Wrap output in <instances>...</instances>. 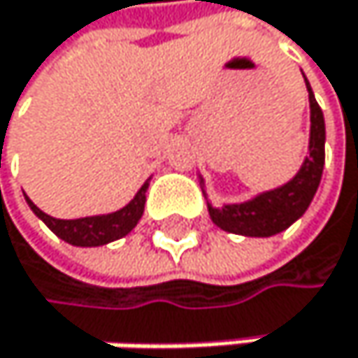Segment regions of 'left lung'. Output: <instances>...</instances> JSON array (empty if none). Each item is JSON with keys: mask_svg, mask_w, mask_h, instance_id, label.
<instances>
[{"mask_svg": "<svg viewBox=\"0 0 358 358\" xmlns=\"http://www.w3.org/2000/svg\"><path fill=\"white\" fill-rule=\"evenodd\" d=\"M305 77V75H303ZM305 85L309 92V152L296 171L292 180L285 185L259 193L247 201L241 203H223L221 208L213 206L206 197L203 178L199 176V185L208 203V215L217 227L229 234H241V236H253V238H268L275 234L290 227L294 221H299L320 187V178L324 169V115L322 109L315 101L311 92V85L305 77Z\"/></svg>", "mask_w": 358, "mask_h": 358, "instance_id": "left-lung-1", "label": "left lung"}]
</instances>
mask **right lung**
Masks as SVG:
<instances>
[{
  "mask_svg": "<svg viewBox=\"0 0 358 358\" xmlns=\"http://www.w3.org/2000/svg\"><path fill=\"white\" fill-rule=\"evenodd\" d=\"M145 191H148V182L137 191V195L115 213L109 215H96V217H83V219H55L47 213H43L38 206L25 195L31 213L45 221V225L59 236L62 241H66L68 245L75 247H101L107 243H113L127 234L139 223L141 215H143V206H145Z\"/></svg>",
  "mask_w": 358,
  "mask_h": 358,
  "instance_id": "right-lung-1",
  "label": "right lung"
}]
</instances>
